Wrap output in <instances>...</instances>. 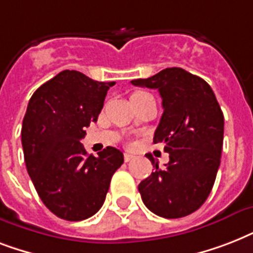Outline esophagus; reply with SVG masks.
<instances>
[{"mask_svg":"<svg viewBox=\"0 0 253 253\" xmlns=\"http://www.w3.org/2000/svg\"><path fill=\"white\" fill-rule=\"evenodd\" d=\"M134 158H135L134 155H130V154H125V162H126V163L131 162V160H132V159H134Z\"/></svg>","mask_w":253,"mask_h":253,"instance_id":"obj_1","label":"esophagus"}]
</instances>
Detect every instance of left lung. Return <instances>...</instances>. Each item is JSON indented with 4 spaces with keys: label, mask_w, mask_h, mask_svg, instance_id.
<instances>
[{
    "label": "left lung",
    "mask_w": 253,
    "mask_h": 253,
    "mask_svg": "<svg viewBox=\"0 0 253 253\" xmlns=\"http://www.w3.org/2000/svg\"><path fill=\"white\" fill-rule=\"evenodd\" d=\"M135 86L158 89L163 98L154 143H164L169 163L163 169L151 155L155 172L139 184L151 211L174 219L192 214L211 192L223 147V113L210 85L182 68H166Z\"/></svg>",
    "instance_id": "8db88e82"
}]
</instances>
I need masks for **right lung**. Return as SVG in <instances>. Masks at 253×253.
I'll return each mask as SVG.
<instances>
[{
	"label": "right lung",
	"mask_w": 253,
	"mask_h": 253,
	"mask_svg": "<svg viewBox=\"0 0 253 253\" xmlns=\"http://www.w3.org/2000/svg\"><path fill=\"white\" fill-rule=\"evenodd\" d=\"M114 84L67 69L38 87L29 101L21 131L26 168L45 208L61 219L94 215L123 164V154L114 147L95 158L80 143Z\"/></svg>",
	"instance_id": "add662e5"
}]
</instances>
